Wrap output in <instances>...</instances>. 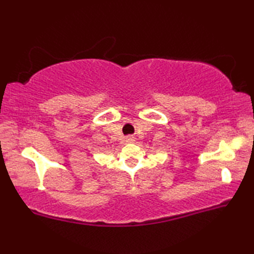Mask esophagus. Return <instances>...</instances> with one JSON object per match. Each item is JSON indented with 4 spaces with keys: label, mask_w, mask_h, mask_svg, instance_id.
<instances>
[{
    "label": "esophagus",
    "mask_w": 254,
    "mask_h": 254,
    "mask_svg": "<svg viewBox=\"0 0 254 254\" xmlns=\"http://www.w3.org/2000/svg\"><path fill=\"white\" fill-rule=\"evenodd\" d=\"M126 139H127V143H133V142H134V137H133L132 135H128V136H127V137H126Z\"/></svg>",
    "instance_id": "34e87169"
}]
</instances>
